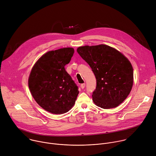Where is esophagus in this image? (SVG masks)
Segmentation results:
<instances>
[{
	"mask_svg": "<svg viewBox=\"0 0 156 156\" xmlns=\"http://www.w3.org/2000/svg\"><path fill=\"white\" fill-rule=\"evenodd\" d=\"M81 87L82 89H84V88L85 87V83L81 84Z\"/></svg>",
	"mask_w": 156,
	"mask_h": 156,
	"instance_id": "1",
	"label": "esophagus"
}]
</instances>
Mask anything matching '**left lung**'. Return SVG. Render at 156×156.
<instances>
[{"mask_svg": "<svg viewBox=\"0 0 156 156\" xmlns=\"http://www.w3.org/2000/svg\"><path fill=\"white\" fill-rule=\"evenodd\" d=\"M76 51L96 78L94 103L103 109L119 106L129 95L133 84V70L129 60L118 50L103 44L80 46Z\"/></svg>", "mask_w": 156, "mask_h": 156, "instance_id": "obj_1", "label": "left lung"}]
</instances>
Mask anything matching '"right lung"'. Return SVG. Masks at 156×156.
Wrapping results in <instances>:
<instances>
[{"instance_id":"obj_1","label":"right lung","mask_w":156,"mask_h":156,"mask_svg":"<svg viewBox=\"0 0 156 156\" xmlns=\"http://www.w3.org/2000/svg\"><path fill=\"white\" fill-rule=\"evenodd\" d=\"M73 53V48L48 51L30 71L28 79L30 93L42 108L52 114L68 112L79 94L78 87L65 69Z\"/></svg>"}]
</instances>
